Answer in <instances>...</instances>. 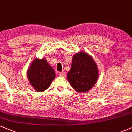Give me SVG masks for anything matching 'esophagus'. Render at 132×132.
Segmentation results:
<instances>
[{
    "label": "esophagus",
    "mask_w": 132,
    "mask_h": 132,
    "mask_svg": "<svg viewBox=\"0 0 132 132\" xmlns=\"http://www.w3.org/2000/svg\"><path fill=\"white\" fill-rule=\"evenodd\" d=\"M58 75L60 76L65 77V76H66V72H60L58 73Z\"/></svg>",
    "instance_id": "1"
}]
</instances>
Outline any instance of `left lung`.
I'll return each instance as SVG.
<instances>
[{"label": "left lung", "instance_id": "obj_1", "mask_svg": "<svg viewBox=\"0 0 132 132\" xmlns=\"http://www.w3.org/2000/svg\"><path fill=\"white\" fill-rule=\"evenodd\" d=\"M99 77L97 66L92 57L85 52L74 55L67 79L72 88L78 92L88 91Z\"/></svg>", "mask_w": 132, "mask_h": 132}]
</instances>
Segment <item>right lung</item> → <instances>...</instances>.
Returning <instances> with one entry per match:
<instances>
[{"label":"right lung","mask_w":132,"mask_h":132,"mask_svg":"<svg viewBox=\"0 0 132 132\" xmlns=\"http://www.w3.org/2000/svg\"><path fill=\"white\" fill-rule=\"evenodd\" d=\"M55 76V72L45 59H35L27 71L28 81L38 92L46 90Z\"/></svg>","instance_id":"right-lung-1"}]
</instances>
